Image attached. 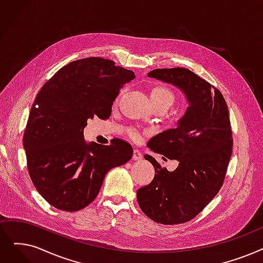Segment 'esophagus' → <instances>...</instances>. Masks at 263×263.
Instances as JSON below:
<instances>
[{"instance_id":"34e87169","label":"esophagus","mask_w":263,"mask_h":263,"mask_svg":"<svg viewBox=\"0 0 263 263\" xmlns=\"http://www.w3.org/2000/svg\"><path fill=\"white\" fill-rule=\"evenodd\" d=\"M142 158H143V155L139 149L133 151V160H134V161H139V160H141Z\"/></svg>"}]
</instances>
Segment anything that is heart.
<instances>
[{
  "instance_id": "b5f03b06",
  "label": "heart",
  "mask_w": 263,
  "mask_h": 263,
  "mask_svg": "<svg viewBox=\"0 0 263 263\" xmlns=\"http://www.w3.org/2000/svg\"><path fill=\"white\" fill-rule=\"evenodd\" d=\"M118 99H119V97L116 99L115 103H117ZM151 99H152L154 106L165 105L170 108L171 106L174 104L175 95L173 93L172 90H170L168 88H166L164 86H156L151 91ZM130 134H131L132 138H134V139L138 138V134H136L134 131H131Z\"/></svg>"
}]
</instances>
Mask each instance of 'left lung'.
Here are the masks:
<instances>
[{"instance_id": "obj_1", "label": "left lung", "mask_w": 263, "mask_h": 263, "mask_svg": "<svg viewBox=\"0 0 263 263\" xmlns=\"http://www.w3.org/2000/svg\"><path fill=\"white\" fill-rule=\"evenodd\" d=\"M148 77L180 89L189 106L177 128L157 134L147 144L153 152L177 160L178 166L170 172L145 155L156 174L149 185L138 190L136 198L143 213L156 222H187L223 184L233 146L229 109L218 89L187 68H157Z\"/></svg>"}]
</instances>
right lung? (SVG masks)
I'll return each instance as SVG.
<instances>
[{"instance_id":"right-lung-1","label":"right lung","mask_w":263,"mask_h":263,"mask_svg":"<svg viewBox=\"0 0 263 263\" xmlns=\"http://www.w3.org/2000/svg\"><path fill=\"white\" fill-rule=\"evenodd\" d=\"M135 77L111 60L85 58L66 64L40 90L24 133L29 175L53 208L76 212L92 202L108 171L127 163L132 146L121 140L86 143L93 117L107 119L112 102Z\"/></svg>"}]
</instances>
